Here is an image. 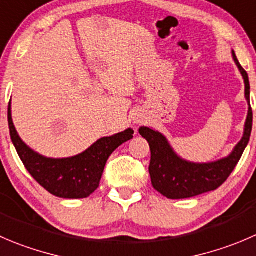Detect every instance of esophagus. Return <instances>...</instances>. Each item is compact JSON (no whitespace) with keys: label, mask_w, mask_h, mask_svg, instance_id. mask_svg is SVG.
<instances>
[{"label":"esophagus","mask_w":256,"mask_h":256,"mask_svg":"<svg viewBox=\"0 0 256 256\" xmlns=\"http://www.w3.org/2000/svg\"><path fill=\"white\" fill-rule=\"evenodd\" d=\"M136 122H138V124H141V122H142V121H141V120H136Z\"/></svg>","instance_id":"obj_1"}]
</instances>
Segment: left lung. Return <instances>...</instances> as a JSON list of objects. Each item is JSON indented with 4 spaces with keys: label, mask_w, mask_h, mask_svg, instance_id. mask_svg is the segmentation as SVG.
Wrapping results in <instances>:
<instances>
[{
    "label": "left lung",
    "mask_w": 256,
    "mask_h": 256,
    "mask_svg": "<svg viewBox=\"0 0 256 256\" xmlns=\"http://www.w3.org/2000/svg\"><path fill=\"white\" fill-rule=\"evenodd\" d=\"M234 61L245 81V98L249 102L244 136L234 151L222 160L209 164L188 162L178 158L168 145L165 136L148 128H140L138 132L150 145L151 160L148 172L154 188L168 199H186L208 191L216 190L226 181L239 162L250 140L252 128V110L250 106V84L246 71L242 68L232 52Z\"/></svg>",
    "instance_id": "1"
}]
</instances>
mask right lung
I'll list each match as a JSON object with an SVG mask.
<instances>
[{
    "label": "right lung",
    "instance_id": "add662e5",
    "mask_svg": "<svg viewBox=\"0 0 256 256\" xmlns=\"http://www.w3.org/2000/svg\"><path fill=\"white\" fill-rule=\"evenodd\" d=\"M8 128L11 140L20 158L32 178L50 194L64 199H84L100 185L108 156L120 145L132 138L134 131L102 138L80 155L68 158H48L38 155L20 138L11 118L8 105Z\"/></svg>",
    "mask_w": 256,
    "mask_h": 256
}]
</instances>
